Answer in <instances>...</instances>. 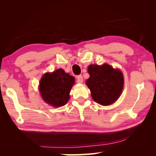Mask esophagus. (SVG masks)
<instances>
[{
	"label": "esophagus",
	"mask_w": 156,
	"mask_h": 156,
	"mask_svg": "<svg viewBox=\"0 0 156 156\" xmlns=\"http://www.w3.org/2000/svg\"><path fill=\"white\" fill-rule=\"evenodd\" d=\"M76 78H77L78 83H83V76H82L81 75H79V76H77V77H76Z\"/></svg>",
	"instance_id": "esophagus-1"
}]
</instances>
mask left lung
Here are the masks:
<instances>
[{
  "mask_svg": "<svg viewBox=\"0 0 156 156\" xmlns=\"http://www.w3.org/2000/svg\"><path fill=\"white\" fill-rule=\"evenodd\" d=\"M88 72L90 77L86 84L94 101L102 105H109L118 100L124 85L123 75L120 70L107 64L91 65Z\"/></svg>",
  "mask_w": 156,
  "mask_h": 156,
  "instance_id": "left-lung-1",
  "label": "left lung"
}]
</instances>
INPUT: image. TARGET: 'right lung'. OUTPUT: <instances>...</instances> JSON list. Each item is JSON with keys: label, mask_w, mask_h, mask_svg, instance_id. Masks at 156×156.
<instances>
[{"label": "right lung", "mask_w": 156, "mask_h": 156, "mask_svg": "<svg viewBox=\"0 0 156 156\" xmlns=\"http://www.w3.org/2000/svg\"><path fill=\"white\" fill-rule=\"evenodd\" d=\"M74 77L65 73L62 69L52 73L44 74L40 82V91L47 103L55 107L65 105L69 98V93Z\"/></svg>", "instance_id": "add662e5"}]
</instances>
